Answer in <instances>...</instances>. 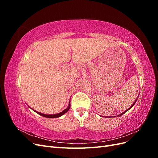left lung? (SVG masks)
<instances>
[{"mask_svg":"<svg viewBox=\"0 0 158 158\" xmlns=\"http://www.w3.org/2000/svg\"><path fill=\"white\" fill-rule=\"evenodd\" d=\"M138 96H139V95H138ZM137 99H138V98H137V99H136L135 100V102L133 103V104L132 105V106H131L130 107H129L128 109H127L126 110V111H124L123 113H122L121 114H118V116H121V115H122V114H124V113H126V112H127V111H128V110H129V109H131V107H132V106H134V105H135V103H136V101H137Z\"/></svg>","mask_w":158,"mask_h":158,"instance_id":"obj_1","label":"left lung"}]
</instances>
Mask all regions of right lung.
<instances>
[{"label": "right lung", "instance_id": "obj_1", "mask_svg": "<svg viewBox=\"0 0 158 158\" xmlns=\"http://www.w3.org/2000/svg\"><path fill=\"white\" fill-rule=\"evenodd\" d=\"M70 102H69V106H68L67 108H66V109H64V111H63L59 113H57V114H44V113H40V112H37L36 111H34V110H33V111H34L35 112H36L37 114H40V115L44 117H47V118H57V117H60L62 115H63L64 113H66V112L69 111V110L70 109Z\"/></svg>", "mask_w": 158, "mask_h": 158}]
</instances>
